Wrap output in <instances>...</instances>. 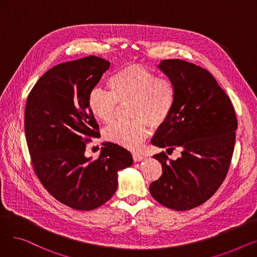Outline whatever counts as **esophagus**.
<instances>
[{
	"mask_svg": "<svg viewBox=\"0 0 257 257\" xmlns=\"http://www.w3.org/2000/svg\"><path fill=\"white\" fill-rule=\"evenodd\" d=\"M132 157H133V160L134 161H136V163H137V161H141V160H143L145 157L142 155V154H140V153H133L132 154Z\"/></svg>",
	"mask_w": 257,
	"mask_h": 257,
	"instance_id": "1",
	"label": "esophagus"
}]
</instances>
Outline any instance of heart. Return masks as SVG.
<instances>
[{
	"mask_svg": "<svg viewBox=\"0 0 257 257\" xmlns=\"http://www.w3.org/2000/svg\"><path fill=\"white\" fill-rule=\"evenodd\" d=\"M108 88L89 91L87 104L91 114L103 123L115 116L116 103L132 102V121H115L105 130V138L128 150H138L149 136L148 121L153 127L163 125L176 103V87L170 79L140 64H129L108 79Z\"/></svg>",
	"mask_w": 257,
	"mask_h": 257,
	"instance_id": "1",
	"label": "heart"
}]
</instances>
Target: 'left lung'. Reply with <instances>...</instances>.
Wrapping results in <instances>:
<instances>
[{
	"label": "left lung",
	"instance_id": "left-lung-1",
	"mask_svg": "<svg viewBox=\"0 0 257 257\" xmlns=\"http://www.w3.org/2000/svg\"><path fill=\"white\" fill-rule=\"evenodd\" d=\"M157 67L175 84L176 103L151 143L171 151L179 148L181 156H153L163 175L150 184V193L166 207L188 210L203 204L223 183L237 119L230 99L205 69L180 59L161 60Z\"/></svg>",
	"mask_w": 257,
	"mask_h": 257
}]
</instances>
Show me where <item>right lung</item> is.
I'll return each mask as SVG.
<instances>
[{"label": "right lung", "instance_id": "1", "mask_svg": "<svg viewBox=\"0 0 257 257\" xmlns=\"http://www.w3.org/2000/svg\"><path fill=\"white\" fill-rule=\"evenodd\" d=\"M110 62L88 56L52 67L27 99L25 133L34 171L46 190L61 203L92 210L117 188V173L133 164L125 148L106 143L98 159L85 156L99 125L87 98Z\"/></svg>", "mask_w": 257, "mask_h": 257}]
</instances>
